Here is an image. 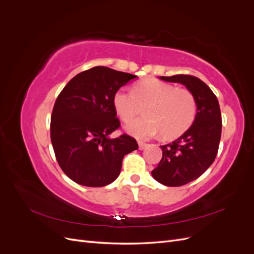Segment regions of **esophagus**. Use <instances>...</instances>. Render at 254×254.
<instances>
[{
	"label": "esophagus",
	"mask_w": 254,
	"mask_h": 254,
	"mask_svg": "<svg viewBox=\"0 0 254 254\" xmlns=\"http://www.w3.org/2000/svg\"><path fill=\"white\" fill-rule=\"evenodd\" d=\"M147 145H148V144H146V143H144V142H139V149H140V150L145 149L146 147H147Z\"/></svg>",
	"instance_id": "34e87169"
}]
</instances>
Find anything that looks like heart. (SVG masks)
<instances>
[{"label":"heart","mask_w":254,"mask_h":254,"mask_svg":"<svg viewBox=\"0 0 254 254\" xmlns=\"http://www.w3.org/2000/svg\"><path fill=\"white\" fill-rule=\"evenodd\" d=\"M113 105L124 122L133 120L145 107L146 117L127 125V131L139 139H149L162 132L165 137H176L190 127L196 117V102L186 89L156 79H144L133 91L119 89Z\"/></svg>","instance_id":"b5f03b06"}]
</instances>
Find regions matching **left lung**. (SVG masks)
Here are the masks:
<instances>
[{
	"label": "left lung",
	"mask_w": 254,
	"mask_h": 254,
	"mask_svg": "<svg viewBox=\"0 0 254 254\" xmlns=\"http://www.w3.org/2000/svg\"><path fill=\"white\" fill-rule=\"evenodd\" d=\"M159 78L183 84L196 102L193 124L174 142L160 146L162 160L151 172L163 186L181 187L200 177L214 162L221 135L220 108L212 90L195 76L180 74Z\"/></svg>",
	"instance_id": "obj_1"
}]
</instances>
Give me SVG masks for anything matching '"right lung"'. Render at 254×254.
Masks as SVG:
<instances>
[{
    "label": "right lung",
    "instance_id": "right-lung-1",
    "mask_svg": "<svg viewBox=\"0 0 254 254\" xmlns=\"http://www.w3.org/2000/svg\"><path fill=\"white\" fill-rule=\"evenodd\" d=\"M137 76L94 66L60 92L51 118V141L64 173L84 187L101 188L118 178L125 155L137 149L133 137L110 134L120 127L113 96Z\"/></svg>",
    "mask_w": 254,
    "mask_h": 254
}]
</instances>
